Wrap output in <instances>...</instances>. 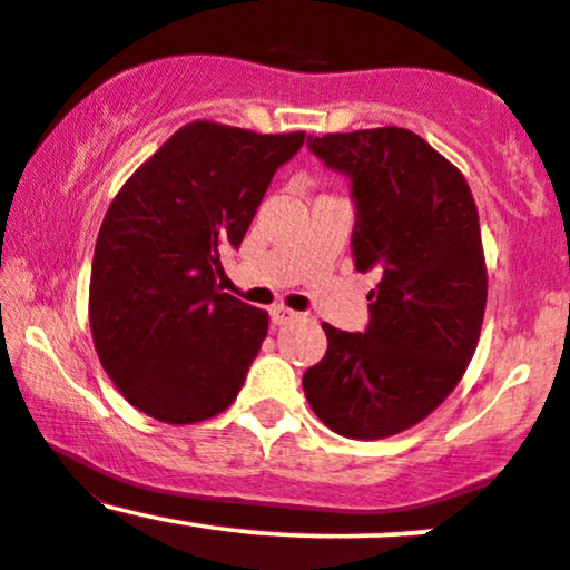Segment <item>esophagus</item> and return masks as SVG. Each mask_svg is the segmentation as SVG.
I'll return each mask as SVG.
<instances>
[{
	"label": "esophagus",
	"instance_id": "esophagus-1",
	"mask_svg": "<svg viewBox=\"0 0 570 570\" xmlns=\"http://www.w3.org/2000/svg\"><path fill=\"white\" fill-rule=\"evenodd\" d=\"M299 313H294L292 307H286V305H273L271 307V322L276 324V326H281V324H289V322H294V318H297Z\"/></svg>",
	"mask_w": 570,
	"mask_h": 570
}]
</instances>
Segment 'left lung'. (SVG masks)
Masks as SVG:
<instances>
[{
  "label": "left lung",
  "instance_id": "1",
  "mask_svg": "<svg viewBox=\"0 0 570 570\" xmlns=\"http://www.w3.org/2000/svg\"><path fill=\"white\" fill-rule=\"evenodd\" d=\"M307 144L351 179L353 259L381 284L364 335L322 324L326 353L303 389L340 436L383 440L431 415L472 362L488 303L480 214L463 174L407 128Z\"/></svg>",
  "mask_w": 570,
  "mask_h": 570
}]
</instances>
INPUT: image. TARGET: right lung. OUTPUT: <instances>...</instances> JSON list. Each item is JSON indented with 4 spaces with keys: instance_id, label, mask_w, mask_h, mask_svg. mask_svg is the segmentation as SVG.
Wrapping results in <instances>:
<instances>
[{
    "instance_id": "right-lung-1",
    "label": "right lung",
    "mask_w": 570,
    "mask_h": 570,
    "mask_svg": "<svg viewBox=\"0 0 570 570\" xmlns=\"http://www.w3.org/2000/svg\"><path fill=\"white\" fill-rule=\"evenodd\" d=\"M303 141V130L195 120L115 195L90 271V332L117 391L155 421H208L238 396L267 313L222 292L219 254L240 246Z\"/></svg>"
}]
</instances>
